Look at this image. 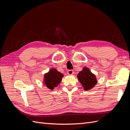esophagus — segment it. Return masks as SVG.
<instances>
[{
    "mask_svg": "<svg viewBox=\"0 0 130 130\" xmlns=\"http://www.w3.org/2000/svg\"><path fill=\"white\" fill-rule=\"evenodd\" d=\"M67 73L69 75H72L74 74V72L73 70H68Z\"/></svg>",
    "mask_w": 130,
    "mask_h": 130,
    "instance_id": "34e87169",
    "label": "esophagus"
}]
</instances>
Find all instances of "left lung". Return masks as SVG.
<instances>
[{
    "label": "left lung",
    "mask_w": 130,
    "mask_h": 130,
    "mask_svg": "<svg viewBox=\"0 0 130 130\" xmlns=\"http://www.w3.org/2000/svg\"><path fill=\"white\" fill-rule=\"evenodd\" d=\"M77 77L82 85L81 87L86 91L94 87L98 82L95 75L92 73L89 69L86 67L77 74Z\"/></svg>",
    "instance_id": "obj_1"
}]
</instances>
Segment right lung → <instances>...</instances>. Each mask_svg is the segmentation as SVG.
I'll return each mask as SVG.
<instances>
[{"label":"right lung","instance_id":"add662e5","mask_svg":"<svg viewBox=\"0 0 130 130\" xmlns=\"http://www.w3.org/2000/svg\"><path fill=\"white\" fill-rule=\"evenodd\" d=\"M63 76V74L58 72L55 68H52L44 74L43 84L48 88L53 90L60 84Z\"/></svg>","mask_w":130,"mask_h":130}]
</instances>
